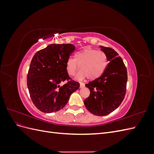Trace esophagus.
I'll list each match as a JSON object with an SVG mask.
<instances>
[{
  "instance_id": "esophagus-1",
  "label": "esophagus",
  "mask_w": 154,
  "mask_h": 154,
  "mask_svg": "<svg viewBox=\"0 0 154 154\" xmlns=\"http://www.w3.org/2000/svg\"><path fill=\"white\" fill-rule=\"evenodd\" d=\"M85 87V85H84V83H80V88H83Z\"/></svg>"
}]
</instances>
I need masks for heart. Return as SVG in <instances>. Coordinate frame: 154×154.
Returning <instances> with one entry per match:
<instances>
[{
    "label": "heart",
    "mask_w": 154,
    "mask_h": 154,
    "mask_svg": "<svg viewBox=\"0 0 154 154\" xmlns=\"http://www.w3.org/2000/svg\"><path fill=\"white\" fill-rule=\"evenodd\" d=\"M108 66V58L103 51L87 49L78 51L74 55V60H67L66 69L69 76H74L78 69L81 71L76 76V80H82L87 77L94 80L100 78Z\"/></svg>",
    "instance_id": "b5f03b06"
}]
</instances>
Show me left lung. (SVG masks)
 I'll use <instances>...</instances> for the list:
<instances>
[{"label":"left lung","instance_id":"1","mask_svg":"<svg viewBox=\"0 0 154 154\" xmlns=\"http://www.w3.org/2000/svg\"><path fill=\"white\" fill-rule=\"evenodd\" d=\"M110 62L104 73L96 80L87 83L90 96L84 101L87 109L96 116L111 113L123 101L127 82V71L122 58L112 48L100 46Z\"/></svg>","mask_w":154,"mask_h":154}]
</instances>
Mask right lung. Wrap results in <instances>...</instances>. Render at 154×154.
<instances>
[{
	"label": "right lung",
	"instance_id": "right-lung-1",
	"mask_svg": "<svg viewBox=\"0 0 154 154\" xmlns=\"http://www.w3.org/2000/svg\"><path fill=\"white\" fill-rule=\"evenodd\" d=\"M75 49L71 44L49 45L32 57L27 77V85L32 103L45 113L62 109L80 83L69 77L66 64ZM66 81L61 86L59 83Z\"/></svg>",
	"mask_w": 154,
	"mask_h": 154
}]
</instances>
